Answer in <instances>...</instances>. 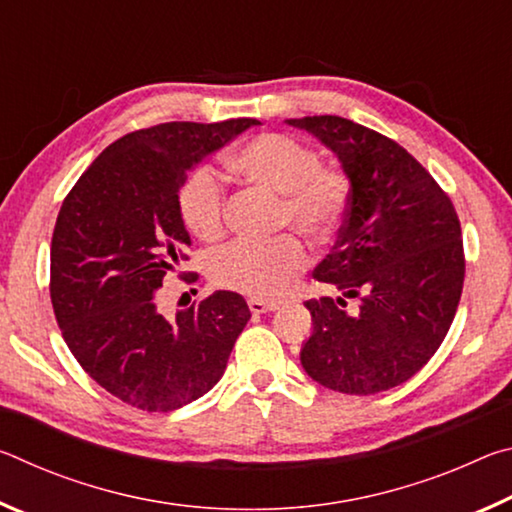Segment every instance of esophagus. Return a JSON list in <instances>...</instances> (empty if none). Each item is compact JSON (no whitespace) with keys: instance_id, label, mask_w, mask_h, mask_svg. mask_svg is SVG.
<instances>
[{"instance_id":"34e87169","label":"esophagus","mask_w":512,"mask_h":512,"mask_svg":"<svg viewBox=\"0 0 512 512\" xmlns=\"http://www.w3.org/2000/svg\"><path fill=\"white\" fill-rule=\"evenodd\" d=\"M248 309L253 311V314H266V311H275L277 305H275V302H268V300L250 298V300H248Z\"/></svg>"}]
</instances>
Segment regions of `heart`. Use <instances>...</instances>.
I'll use <instances>...</instances> for the list:
<instances>
[{
	"mask_svg": "<svg viewBox=\"0 0 512 512\" xmlns=\"http://www.w3.org/2000/svg\"><path fill=\"white\" fill-rule=\"evenodd\" d=\"M230 169L241 183L277 194V223L323 239L334 230L348 201L341 171L320 167V155L282 133L257 135L230 155ZM178 212L185 228L201 241H214L225 228V189L212 167H196L178 189ZM307 250L293 235L268 244H235L210 257V277L225 289L255 298H277L307 268Z\"/></svg>",
	"mask_w": 512,
	"mask_h": 512,
	"instance_id": "b5f03b06",
	"label": "heart"
}]
</instances>
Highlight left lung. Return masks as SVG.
I'll return each instance as SVG.
<instances>
[{"instance_id": "8db88e82", "label": "left lung", "mask_w": 512, "mask_h": 512, "mask_svg": "<svg viewBox=\"0 0 512 512\" xmlns=\"http://www.w3.org/2000/svg\"><path fill=\"white\" fill-rule=\"evenodd\" d=\"M287 124L327 146L350 183L339 241L314 271L343 298L305 302L314 329L300 363L332 391H388L411 379L449 332L465 277L461 223L431 173L397 142L336 115ZM345 297L360 300L350 315Z\"/></svg>"}]
</instances>
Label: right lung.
<instances>
[{
    "mask_svg": "<svg viewBox=\"0 0 512 512\" xmlns=\"http://www.w3.org/2000/svg\"><path fill=\"white\" fill-rule=\"evenodd\" d=\"M257 119L169 121L112 142L72 187L51 239V305L81 368L142 411H176L223 377L250 309L216 291L164 318L155 298L192 246L178 212L187 171Z\"/></svg>",
    "mask_w": 512,
    "mask_h": 512,
    "instance_id": "obj_1",
    "label": "right lung"
}]
</instances>
